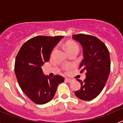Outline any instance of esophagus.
Listing matches in <instances>:
<instances>
[{
    "mask_svg": "<svg viewBox=\"0 0 123 123\" xmlns=\"http://www.w3.org/2000/svg\"><path fill=\"white\" fill-rule=\"evenodd\" d=\"M65 81H66V82H68V83H70V82H71L73 81L72 79H69V78H65Z\"/></svg>",
    "mask_w": 123,
    "mask_h": 123,
    "instance_id": "obj_1",
    "label": "esophagus"
}]
</instances>
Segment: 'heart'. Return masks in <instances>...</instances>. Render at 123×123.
Listing matches in <instances>:
<instances>
[{"label":"heart","mask_w":123,"mask_h":123,"mask_svg":"<svg viewBox=\"0 0 123 123\" xmlns=\"http://www.w3.org/2000/svg\"><path fill=\"white\" fill-rule=\"evenodd\" d=\"M66 48H67V51L71 50H79L78 45L76 43L73 42H68L66 44ZM66 70H68V69H66Z\"/></svg>","instance_id":"obj_1"}]
</instances>
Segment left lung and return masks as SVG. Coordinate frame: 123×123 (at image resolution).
Wrapping results in <instances>:
<instances>
[{
    "label": "left lung",
    "instance_id": "left-lung-1",
    "mask_svg": "<svg viewBox=\"0 0 123 123\" xmlns=\"http://www.w3.org/2000/svg\"><path fill=\"white\" fill-rule=\"evenodd\" d=\"M72 38L82 46L83 60L79 68L86 71V79L81 82V89L75 95L82 100L94 99L104 88L110 72V58L108 49L96 37L86 34L73 35Z\"/></svg>",
    "mask_w": 123,
    "mask_h": 123
}]
</instances>
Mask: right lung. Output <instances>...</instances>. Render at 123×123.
Returning a JSON list of instances; mask_svg holds the SVG:
<instances>
[{
	"label": "right lung",
	"mask_w": 123,
	"mask_h": 123,
	"mask_svg": "<svg viewBox=\"0 0 123 123\" xmlns=\"http://www.w3.org/2000/svg\"><path fill=\"white\" fill-rule=\"evenodd\" d=\"M63 36H36L22 45L15 59V73L23 92L38 105L45 104L54 98L64 78L45 76L41 67L50 59L52 50Z\"/></svg>",
	"instance_id": "add662e5"
}]
</instances>
